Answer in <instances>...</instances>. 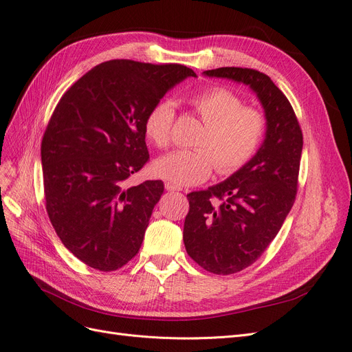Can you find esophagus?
Returning <instances> with one entry per match:
<instances>
[{"mask_svg": "<svg viewBox=\"0 0 352 352\" xmlns=\"http://www.w3.org/2000/svg\"><path fill=\"white\" fill-rule=\"evenodd\" d=\"M166 190H168V192H175V190H182V188L179 186V185H176V184H173V182H166Z\"/></svg>", "mask_w": 352, "mask_h": 352, "instance_id": "34e87169", "label": "esophagus"}]
</instances>
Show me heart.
Returning <instances> with one entry per match:
<instances>
[{
  "label": "heart",
  "mask_w": 352,
  "mask_h": 352,
  "mask_svg": "<svg viewBox=\"0 0 352 352\" xmlns=\"http://www.w3.org/2000/svg\"><path fill=\"white\" fill-rule=\"evenodd\" d=\"M206 122L195 148H180L154 163V170L182 186L205 182L217 167L221 175H232L252 160L261 147L267 122L263 112L245 107L235 92L225 87L204 88L188 100ZM175 120L173 104L159 101L144 118V134L150 142L166 148L170 144Z\"/></svg>",
  "instance_id": "b5f03b06"
}]
</instances>
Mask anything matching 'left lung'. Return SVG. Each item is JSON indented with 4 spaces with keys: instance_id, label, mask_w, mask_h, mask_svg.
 Wrapping results in <instances>:
<instances>
[{
    "instance_id": "8db88e82",
    "label": "left lung",
    "mask_w": 352,
    "mask_h": 352,
    "mask_svg": "<svg viewBox=\"0 0 352 352\" xmlns=\"http://www.w3.org/2000/svg\"><path fill=\"white\" fill-rule=\"evenodd\" d=\"M204 75L248 85L267 122L264 142L250 163L221 184L188 195V254L209 273L232 274L263 254L290 212L303 135L289 100L267 75L248 67H218Z\"/></svg>"
}]
</instances>
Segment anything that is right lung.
<instances>
[{
    "instance_id": "obj_1",
    "label": "right lung",
    "mask_w": 352,
    "mask_h": 352,
    "mask_svg": "<svg viewBox=\"0 0 352 352\" xmlns=\"http://www.w3.org/2000/svg\"><path fill=\"white\" fill-rule=\"evenodd\" d=\"M189 76L196 74L184 65L109 60L53 111L41 140L46 209L63 245L95 270L121 269L142 247L164 186L125 180L148 162L147 111Z\"/></svg>"
}]
</instances>
